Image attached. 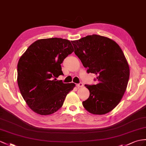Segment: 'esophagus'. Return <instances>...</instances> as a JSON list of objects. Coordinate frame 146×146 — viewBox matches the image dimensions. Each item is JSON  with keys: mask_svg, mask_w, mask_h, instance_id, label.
I'll return each mask as SVG.
<instances>
[{"mask_svg": "<svg viewBox=\"0 0 146 146\" xmlns=\"http://www.w3.org/2000/svg\"><path fill=\"white\" fill-rule=\"evenodd\" d=\"M77 87L78 88H80V87H83V84L82 83H80V84H78L76 85Z\"/></svg>", "mask_w": 146, "mask_h": 146, "instance_id": "34e87169", "label": "esophagus"}]
</instances>
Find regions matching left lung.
Returning a JSON list of instances; mask_svg holds the SVG:
<instances>
[{
    "mask_svg": "<svg viewBox=\"0 0 146 146\" xmlns=\"http://www.w3.org/2000/svg\"><path fill=\"white\" fill-rule=\"evenodd\" d=\"M71 42L87 72L95 74L98 80L85 85L90 96L84 107L93 115L106 114L119 104L128 83L129 67L122 49L111 39L97 35Z\"/></svg>",
    "mask_w": 146,
    "mask_h": 146,
    "instance_id": "left-lung-1",
    "label": "left lung"
}]
</instances>
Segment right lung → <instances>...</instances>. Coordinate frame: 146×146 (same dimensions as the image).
Returning a JSON list of instances; mask_svg holds the SVG:
<instances>
[{"label":"right lung","mask_w":146,"mask_h":146,"mask_svg":"<svg viewBox=\"0 0 146 146\" xmlns=\"http://www.w3.org/2000/svg\"><path fill=\"white\" fill-rule=\"evenodd\" d=\"M74 51L69 40L41 39L32 43L18 62L17 82L29 108L41 115H49L62 107L74 83L64 84L61 64Z\"/></svg>","instance_id":"obj_1"}]
</instances>
